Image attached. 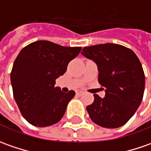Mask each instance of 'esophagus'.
<instances>
[{
    "label": "esophagus",
    "mask_w": 151,
    "mask_h": 151,
    "mask_svg": "<svg viewBox=\"0 0 151 151\" xmlns=\"http://www.w3.org/2000/svg\"><path fill=\"white\" fill-rule=\"evenodd\" d=\"M76 93H77V95H83V93H84V92L83 91H82V90H78V91L76 92Z\"/></svg>",
    "instance_id": "34e87169"
}]
</instances>
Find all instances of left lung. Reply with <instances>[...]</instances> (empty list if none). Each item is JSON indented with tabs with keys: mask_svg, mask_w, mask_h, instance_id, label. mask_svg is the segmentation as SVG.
<instances>
[{
	"mask_svg": "<svg viewBox=\"0 0 151 151\" xmlns=\"http://www.w3.org/2000/svg\"><path fill=\"white\" fill-rule=\"evenodd\" d=\"M82 55L98 67L99 83L105 88V97L93 94L94 101L87 106L93 122L101 127H120L129 120L142 101L145 73L132 50L114 43L83 48Z\"/></svg>",
	"mask_w": 151,
	"mask_h": 151,
	"instance_id": "obj_1",
	"label": "left lung"
}]
</instances>
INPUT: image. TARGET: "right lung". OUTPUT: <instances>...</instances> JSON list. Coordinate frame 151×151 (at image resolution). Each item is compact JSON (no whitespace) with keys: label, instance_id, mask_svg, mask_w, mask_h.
I'll use <instances>...</instances> for the list:
<instances>
[{"label":"right lung","instance_id":"add662e5","mask_svg":"<svg viewBox=\"0 0 151 151\" xmlns=\"http://www.w3.org/2000/svg\"><path fill=\"white\" fill-rule=\"evenodd\" d=\"M80 47H63L49 41H37L19 52L11 73L13 96L24 119L37 127L58 123L75 95L55 87L68 63L79 54Z\"/></svg>","mask_w":151,"mask_h":151}]
</instances>
